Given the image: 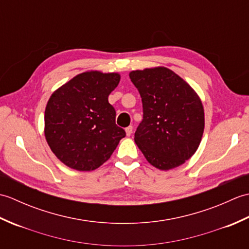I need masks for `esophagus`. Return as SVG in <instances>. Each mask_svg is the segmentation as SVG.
Masks as SVG:
<instances>
[{
    "instance_id": "esophagus-1",
    "label": "esophagus",
    "mask_w": 249,
    "mask_h": 249,
    "mask_svg": "<svg viewBox=\"0 0 249 249\" xmlns=\"http://www.w3.org/2000/svg\"><path fill=\"white\" fill-rule=\"evenodd\" d=\"M125 131H126V136L129 137L131 134H133V126H128V127H126Z\"/></svg>"
}]
</instances>
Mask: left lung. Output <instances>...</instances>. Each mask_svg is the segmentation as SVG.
Wrapping results in <instances>:
<instances>
[{
    "mask_svg": "<svg viewBox=\"0 0 249 249\" xmlns=\"http://www.w3.org/2000/svg\"><path fill=\"white\" fill-rule=\"evenodd\" d=\"M129 78L143 107L136 144L160 170L183 165L197 151L204 130V110L198 94L167 67L133 71Z\"/></svg>",
    "mask_w": 249,
    "mask_h": 249,
    "instance_id": "8db88e82",
    "label": "left lung"
}]
</instances>
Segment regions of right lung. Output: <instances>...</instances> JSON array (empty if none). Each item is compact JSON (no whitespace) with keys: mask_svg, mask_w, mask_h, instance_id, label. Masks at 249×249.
<instances>
[{"mask_svg":"<svg viewBox=\"0 0 249 249\" xmlns=\"http://www.w3.org/2000/svg\"><path fill=\"white\" fill-rule=\"evenodd\" d=\"M120 79L118 72L84 71L52 93L45 110V137L51 151L67 167L95 170L109 160L125 137L108 102Z\"/></svg>","mask_w":249,"mask_h":249,"instance_id":"add662e5","label":"right lung"}]
</instances>
